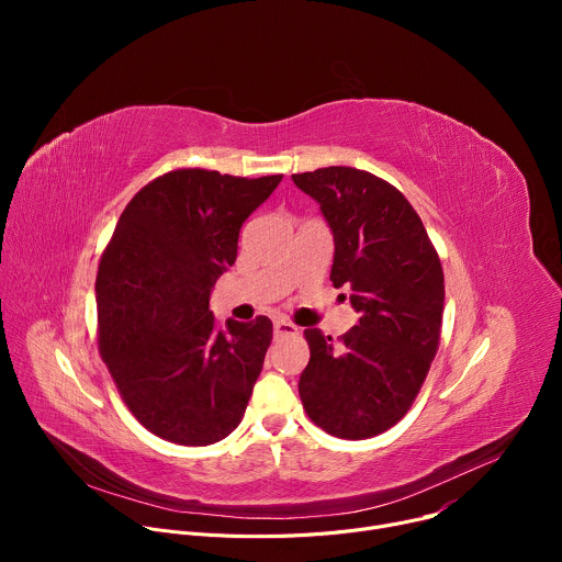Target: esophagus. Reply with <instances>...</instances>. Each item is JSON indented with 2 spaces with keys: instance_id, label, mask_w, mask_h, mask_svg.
Instances as JSON below:
<instances>
[{
  "instance_id": "obj_1",
  "label": "esophagus",
  "mask_w": 562,
  "mask_h": 562,
  "mask_svg": "<svg viewBox=\"0 0 562 562\" xmlns=\"http://www.w3.org/2000/svg\"><path fill=\"white\" fill-rule=\"evenodd\" d=\"M273 334H276V338H286V336H297L300 331H297V327H295V325L286 323V319H276Z\"/></svg>"
}]
</instances>
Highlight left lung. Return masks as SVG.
I'll return each instance as SVG.
<instances>
[{"label": "left lung", "mask_w": 562, "mask_h": 562, "mask_svg": "<svg viewBox=\"0 0 562 562\" xmlns=\"http://www.w3.org/2000/svg\"><path fill=\"white\" fill-rule=\"evenodd\" d=\"M334 233L331 282L360 313L340 345L306 329L311 349L297 389L327 434L362 440L403 418L436 358L445 276L423 220L389 182L351 167L291 176ZM347 297V295H345Z\"/></svg>", "instance_id": "obj_1"}]
</instances>
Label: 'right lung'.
<instances>
[{"instance_id": "1", "label": "right lung", "mask_w": 562, "mask_h": 562, "mask_svg": "<svg viewBox=\"0 0 562 562\" xmlns=\"http://www.w3.org/2000/svg\"><path fill=\"white\" fill-rule=\"evenodd\" d=\"M280 182L178 169L120 215L95 282L100 351L131 414L159 438L213 445L247 412L273 325L258 315L220 329L209 300L239 228Z\"/></svg>"}]
</instances>
